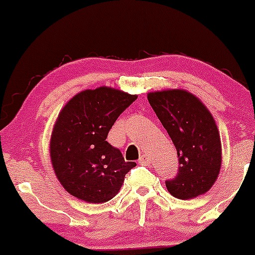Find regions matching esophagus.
<instances>
[{"mask_svg":"<svg viewBox=\"0 0 255 255\" xmlns=\"http://www.w3.org/2000/svg\"><path fill=\"white\" fill-rule=\"evenodd\" d=\"M149 163H150V160H149V156L142 155L139 158V164H140V165H148Z\"/></svg>","mask_w":255,"mask_h":255,"instance_id":"34e87169","label":"esophagus"}]
</instances>
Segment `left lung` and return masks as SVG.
<instances>
[{
  "mask_svg": "<svg viewBox=\"0 0 255 255\" xmlns=\"http://www.w3.org/2000/svg\"><path fill=\"white\" fill-rule=\"evenodd\" d=\"M148 101L175 145L179 170L165 182L180 200L206 194L217 180L222 164L220 132L204 102L182 89L148 94Z\"/></svg>",
  "mask_w": 255,
  "mask_h": 255,
  "instance_id": "1",
  "label": "left lung"
}]
</instances>
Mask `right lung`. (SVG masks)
Instances as JSON below:
<instances>
[{"instance_id":"1","label":"right lung","mask_w":255,"mask_h":255,"mask_svg":"<svg viewBox=\"0 0 255 255\" xmlns=\"http://www.w3.org/2000/svg\"><path fill=\"white\" fill-rule=\"evenodd\" d=\"M135 100L137 95L101 86L79 92L59 113L49 153L59 182L74 197L87 204L110 201L135 166L106 140L116 120Z\"/></svg>"}]
</instances>
